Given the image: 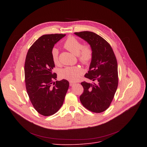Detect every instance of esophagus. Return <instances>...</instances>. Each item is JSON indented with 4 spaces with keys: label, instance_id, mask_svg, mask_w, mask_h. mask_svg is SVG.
Returning <instances> with one entry per match:
<instances>
[{
    "label": "esophagus",
    "instance_id": "obj_1",
    "mask_svg": "<svg viewBox=\"0 0 147 147\" xmlns=\"http://www.w3.org/2000/svg\"><path fill=\"white\" fill-rule=\"evenodd\" d=\"M69 84H70V86H73V85H74V82H71V81H70V82H69Z\"/></svg>",
    "mask_w": 147,
    "mask_h": 147
}]
</instances>
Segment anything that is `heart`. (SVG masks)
Here are the masks:
<instances>
[{
	"label": "heart",
	"mask_w": 147,
	"mask_h": 147,
	"mask_svg": "<svg viewBox=\"0 0 147 147\" xmlns=\"http://www.w3.org/2000/svg\"><path fill=\"white\" fill-rule=\"evenodd\" d=\"M64 47L72 53L77 55L78 60L83 64H88L92 58V50L88 45H82L81 42L74 36H69L65 40ZM59 51L54 48L51 52L52 59L55 65L59 64ZM83 73L82 69L78 66H67L59 71V76L70 81H76Z\"/></svg>",
	"instance_id": "b5f03b06"
}]
</instances>
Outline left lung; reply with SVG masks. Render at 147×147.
<instances>
[{"label": "left lung", "mask_w": 147, "mask_h": 147, "mask_svg": "<svg viewBox=\"0 0 147 147\" xmlns=\"http://www.w3.org/2000/svg\"><path fill=\"white\" fill-rule=\"evenodd\" d=\"M90 45L93 55L88 73L84 76L94 84L83 81L84 92L80 99L82 105L94 113L106 111L114 98L118 86L117 63L113 51L108 42L90 31L75 32Z\"/></svg>", "instance_id": "1"}]
</instances>
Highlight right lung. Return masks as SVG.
<instances>
[{"label":"right lung","instance_id":"right-lung-1","mask_svg":"<svg viewBox=\"0 0 147 147\" xmlns=\"http://www.w3.org/2000/svg\"><path fill=\"white\" fill-rule=\"evenodd\" d=\"M66 34H47L39 37L30 48L24 65L27 94L35 109L40 115L49 116L62 106L69 87L66 80L56 81L52 72L55 64L51 52L55 44Z\"/></svg>","mask_w":147,"mask_h":147}]
</instances>
